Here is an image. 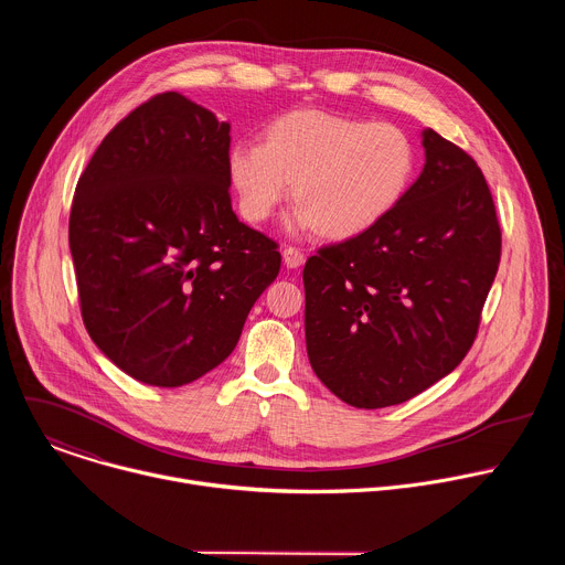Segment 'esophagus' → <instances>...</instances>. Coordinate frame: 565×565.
Instances as JSON below:
<instances>
[{
	"label": "esophagus",
	"instance_id": "1",
	"mask_svg": "<svg viewBox=\"0 0 565 565\" xmlns=\"http://www.w3.org/2000/svg\"><path fill=\"white\" fill-rule=\"evenodd\" d=\"M281 257H284L286 268H299V266H303V262H306L303 253H301L299 248H295V246H286V248L281 250Z\"/></svg>",
	"mask_w": 565,
	"mask_h": 565
}]
</instances>
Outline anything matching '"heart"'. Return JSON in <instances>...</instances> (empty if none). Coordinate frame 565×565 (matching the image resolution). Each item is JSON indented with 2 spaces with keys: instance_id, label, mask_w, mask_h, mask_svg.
I'll list each match as a JSON object with an SVG mask.
<instances>
[{
  "instance_id": "1",
  "label": "heart",
  "mask_w": 565,
  "mask_h": 565,
  "mask_svg": "<svg viewBox=\"0 0 565 565\" xmlns=\"http://www.w3.org/2000/svg\"><path fill=\"white\" fill-rule=\"evenodd\" d=\"M416 168L409 136L388 122L297 109L275 118L266 140H236L227 177L241 214L266 221L290 194V225L351 238L380 223L405 196Z\"/></svg>"
}]
</instances>
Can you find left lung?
Segmentation results:
<instances>
[{"mask_svg": "<svg viewBox=\"0 0 565 565\" xmlns=\"http://www.w3.org/2000/svg\"><path fill=\"white\" fill-rule=\"evenodd\" d=\"M423 147L425 168L402 201L303 266L310 366L358 409L407 402L462 362L501 262L476 160L434 129Z\"/></svg>", "mask_w": 565, "mask_h": 565, "instance_id": "obj_1", "label": "left lung"}]
</instances>
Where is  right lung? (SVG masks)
<instances>
[{
  "label": "right lung",
  "mask_w": 565,
  "mask_h": 565,
  "mask_svg": "<svg viewBox=\"0 0 565 565\" xmlns=\"http://www.w3.org/2000/svg\"><path fill=\"white\" fill-rule=\"evenodd\" d=\"M230 122L168 92L100 142L75 188L68 248L85 327L127 375L183 386L218 366L281 266L232 212Z\"/></svg>",
  "instance_id": "add662e5"
}]
</instances>
